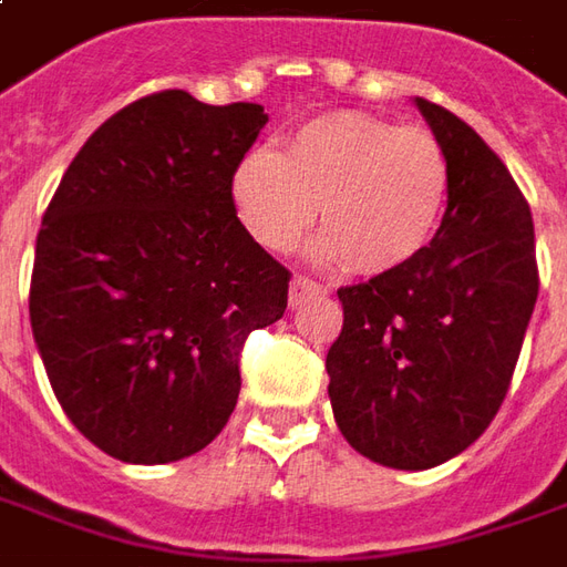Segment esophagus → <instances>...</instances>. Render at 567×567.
<instances>
[{"label": "esophagus", "mask_w": 567, "mask_h": 567, "mask_svg": "<svg viewBox=\"0 0 567 567\" xmlns=\"http://www.w3.org/2000/svg\"><path fill=\"white\" fill-rule=\"evenodd\" d=\"M321 292H327V290H323L318 280H308V277H292L290 306H299L302 299H308V296H321Z\"/></svg>", "instance_id": "obj_1"}]
</instances>
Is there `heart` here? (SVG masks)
<instances>
[{
    "label": "heart",
    "mask_w": 567,
    "mask_h": 567,
    "mask_svg": "<svg viewBox=\"0 0 567 567\" xmlns=\"http://www.w3.org/2000/svg\"><path fill=\"white\" fill-rule=\"evenodd\" d=\"M451 190L444 144L420 126L354 111L323 113L292 132L284 157L249 151L231 175V203L246 234L287 252L315 225V256L354 275L404 268L439 231Z\"/></svg>",
    "instance_id": "obj_1"
}]
</instances>
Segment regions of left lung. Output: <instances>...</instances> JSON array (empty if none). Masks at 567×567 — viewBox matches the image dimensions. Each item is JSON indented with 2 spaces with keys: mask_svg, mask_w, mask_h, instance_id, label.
<instances>
[{
  "mask_svg": "<svg viewBox=\"0 0 567 567\" xmlns=\"http://www.w3.org/2000/svg\"><path fill=\"white\" fill-rule=\"evenodd\" d=\"M413 104L447 151V209L416 259L339 290L346 323L327 351L339 432L410 472L463 454L497 416L540 287L509 169L460 116Z\"/></svg>",
  "mask_w": 567,
  "mask_h": 567,
  "instance_id": "8db88e82",
  "label": "left lung"
}]
</instances>
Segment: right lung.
<instances>
[{"instance_id":"1","label":"right lung","mask_w":567,"mask_h":567,"mask_svg":"<svg viewBox=\"0 0 567 567\" xmlns=\"http://www.w3.org/2000/svg\"><path fill=\"white\" fill-rule=\"evenodd\" d=\"M261 104L182 89L92 132L42 216L30 327L54 398L123 463L203 451L240 395L246 336L284 318L290 271L234 213V166Z\"/></svg>"}]
</instances>
